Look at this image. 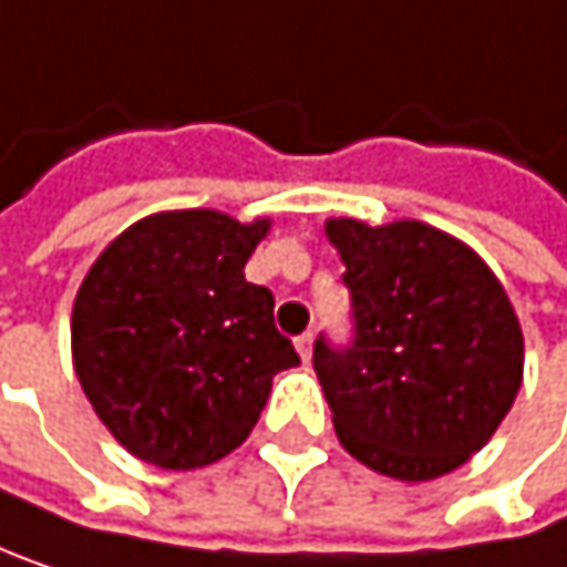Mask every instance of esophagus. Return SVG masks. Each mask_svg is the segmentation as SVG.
Here are the masks:
<instances>
[{"label":"esophagus","instance_id":"obj_1","mask_svg":"<svg viewBox=\"0 0 567 567\" xmlns=\"http://www.w3.org/2000/svg\"><path fill=\"white\" fill-rule=\"evenodd\" d=\"M293 343H297V353H300V360L307 363V360H310V347H313V333L307 330V333H300Z\"/></svg>","mask_w":567,"mask_h":567}]
</instances>
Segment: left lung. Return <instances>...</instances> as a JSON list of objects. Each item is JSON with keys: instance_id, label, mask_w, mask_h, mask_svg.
I'll list each match as a JSON object with an SVG mask.
<instances>
[{"instance_id": "obj_1", "label": "left lung", "mask_w": 567, "mask_h": 567, "mask_svg": "<svg viewBox=\"0 0 567 567\" xmlns=\"http://www.w3.org/2000/svg\"><path fill=\"white\" fill-rule=\"evenodd\" d=\"M347 264L353 340L313 343L333 429L363 465L425 482L478 452L522 386V327L462 240L396 220H327Z\"/></svg>"}]
</instances>
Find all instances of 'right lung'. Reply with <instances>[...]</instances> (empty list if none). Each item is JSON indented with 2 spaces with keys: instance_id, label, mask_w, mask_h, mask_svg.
Masks as SVG:
<instances>
[{
  "instance_id": "obj_1",
  "label": "right lung",
  "mask_w": 567,
  "mask_h": 567,
  "mask_svg": "<svg viewBox=\"0 0 567 567\" xmlns=\"http://www.w3.org/2000/svg\"><path fill=\"white\" fill-rule=\"evenodd\" d=\"M270 220L167 210L95 260L72 310L79 383L112 435L161 468L234 452L280 370L300 363L274 293L244 280Z\"/></svg>"
}]
</instances>
